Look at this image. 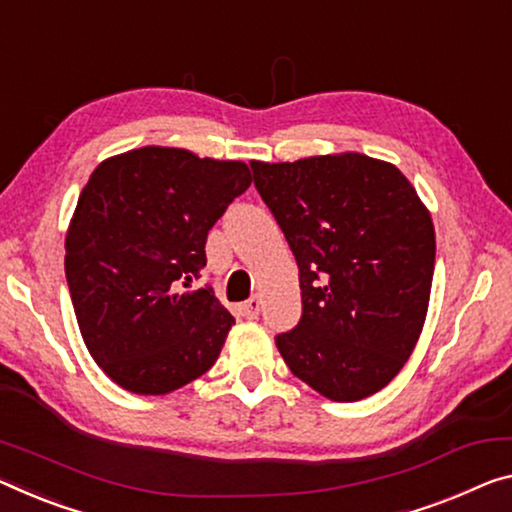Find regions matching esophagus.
I'll use <instances>...</instances> for the list:
<instances>
[{
  "label": "esophagus",
  "mask_w": 512,
  "mask_h": 512,
  "mask_svg": "<svg viewBox=\"0 0 512 512\" xmlns=\"http://www.w3.org/2000/svg\"><path fill=\"white\" fill-rule=\"evenodd\" d=\"M240 313L247 320H256L258 313H261V300H258V297H251L245 304H240Z\"/></svg>",
  "instance_id": "esophagus-1"
}]
</instances>
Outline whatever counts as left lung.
I'll return each mask as SVG.
<instances>
[{"label": "left lung", "instance_id": "1", "mask_svg": "<svg viewBox=\"0 0 512 512\" xmlns=\"http://www.w3.org/2000/svg\"><path fill=\"white\" fill-rule=\"evenodd\" d=\"M251 171L300 267L302 318L274 338L283 361L329 400L373 396L426 322L430 212L393 164L361 153L251 162Z\"/></svg>", "mask_w": 512, "mask_h": 512}]
</instances>
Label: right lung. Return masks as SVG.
Segmentation results:
<instances>
[{"instance_id":"right-lung-1","label":"right lung","mask_w":512,"mask_h":512,"mask_svg":"<svg viewBox=\"0 0 512 512\" xmlns=\"http://www.w3.org/2000/svg\"><path fill=\"white\" fill-rule=\"evenodd\" d=\"M245 162L144 146L93 171L66 233V281L91 357L119 387L164 396L215 364L233 316L212 288L208 231L247 192Z\"/></svg>"}]
</instances>
